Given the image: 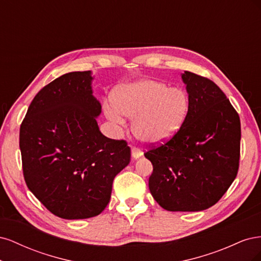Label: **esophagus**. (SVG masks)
Returning a JSON list of instances; mask_svg holds the SVG:
<instances>
[{
    "label": "esophagus",
    "instance_id": "obj_1",
    "mask_svg": "<svg viewBox=\"0 0 261 261\" xmlns=\"http://www.w3.org/2000/svg\"><path fill=\"white\" fill-rule=\"evenodd\" d=\"M143 155V152H141V150L137 147H132V156L134 159H138L139 156Z\"/></svg>",
    "mask_w": 261,
    "mask_h": 261
}]
</instances>
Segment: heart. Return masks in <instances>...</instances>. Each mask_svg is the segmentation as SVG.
<instances>
[{
  "instance_id": "heart-1",
  "label": "heart",
  "mask_w": 261,
  "mask_h": 261,
  "mask_svg": "<svg viewBox=\"0 0 261 261\" xmlns=\"http://www.w3.org/2000/svg\"><path fill=\"white\" fill-rule=\"evenodd\" d=\"M112 106H106L107 116L123 124L121 116L133 118L135 137L148 145L171 139L183 126L188 111V94L180 88L159 81L145 80L118 86L112 94Z\"/></svg>"
}]
</instances>
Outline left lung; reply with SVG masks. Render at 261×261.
Returning a JSON list of instances; mask_svg holds the SVG:
<instances>
[{"label":"left lung","mask_w":261,"mask_h":261,"mask_svg":"<svg viewBox=\"0 0 261 261\" xmlns=\"http://www.w3.org/2000/svg\"><path fill=\"white\" fill-rule=\"evenodd\" d=\"M189 111L180 129L145 156L153 171L149 189L169 211H201L216 204L238 175L241 121L224 92L197 74H181Z\"/></svg>","instance_id":"1"}]
</instances>
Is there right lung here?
I'll return each instance as SVG.
<instances>
[{"label":"right lung","instance_id":"right-lung-1","mask_svg":"<svg viewBox=\"0 0 261 261\" xmlns=\"http://www.w3.org/2000/svg\"><path fill=\"white\" fill-rule=\"evenodd\" d=\"M90 70L72 72L39 91L20 125L22 173L53 215L66 220L96 217L111 198L113 179L130 161L125 140L106 137L96 117Z\"/></svg>","mask_w":261,"mask_h":261}]
</instances>
